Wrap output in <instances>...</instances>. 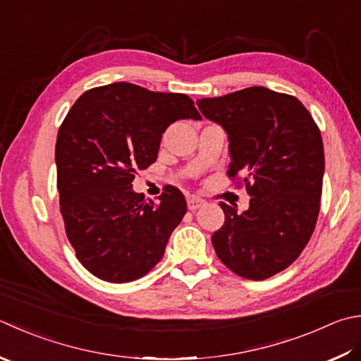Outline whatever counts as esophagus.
<instances>
[{"label":"esophagus","instance_id":"obj_1","mask_svg":"<svg viewBox=\"0 0 361 361\" xmlns=\"http://www.w3.org/2000/svg\"><path fill=\"white\" fill-rule=\"evenodd\" d=\"M202 204H204V200L198 198V196H190V198L187 200V206H188L190 210L200 209V207L202 206Z\"/></svg>","mask_w":361,"mask_h":361}]
</instances>
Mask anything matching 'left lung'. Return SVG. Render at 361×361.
I'll use <instances>...</instances> for the list:
<instances>
[{
	"instance_id": "obj_1",
	"label": "left lung",
	"mask_w": 361,
	"mask_h": 361,
	"mask_svg": "<svg viewBox=\"0 0 361 361\" xmlns=\"http://www.w3.org/2000/svg\"><path fill=\"white\" fill-rule=\"evenodd\" d=\"M198 108L228 133V176H242L251 196L242 214L220 202L215 253L248 280L274 276L300 256L316 226L325 168L319 127L300 100L262 86L201 99Z\"/></svg>"
}]
</instances>
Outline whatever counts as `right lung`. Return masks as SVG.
<instances>
[{"mask_svg": "<svg viewBox=\"0 0 361 361\" xmlns=\"http://www.w3.org/2000/svg\"><path fill=\"white\" fill-rule=\"evenodd\" d=\"M179 119H201L185 94L119 81L86 91L59 127L54 159L66 234L78 261L100 280L145 276L187 212L176 187H166L157 204L132 188Z\"/></svg>", "mask_w": 361, "mask_h": 361, "instance_id": "1", "label": "right lung"}]
</instances>
